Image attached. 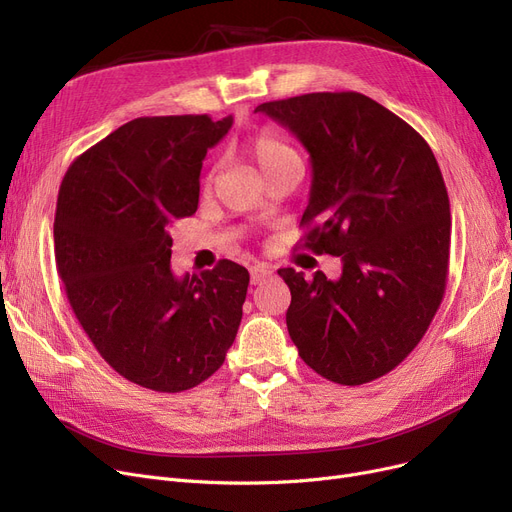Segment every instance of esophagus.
Returning <instances> with one entry per match:
<instances>
[{
    "mask_svg": "<svg viewBox=\"0 0 512 512\" xmlns=\"http://www.w3.org/2000/svg\"><path fill=\"white\" fill-rule=\"evenodd\" d=\"M268 276H272V268L263 266V263H257V266L251 268V285H261Z\"/></svg>",
    "mask_w": 512,
    "mask_h": 512,
    "instance_id": "34e87169",
    "label": "esophagus"
}]
</instances>
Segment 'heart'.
<instances>
[{
    "label": "heart",
    "mask_w": 512,
    "mask_h": 512,
    "mask_svg": "<svg viewBox=\"0 0 512 512\" xmlns=\"http://www.w3.org/2000/svg\"><path fill=\"white\" fill-rule=\"evenodd\" d=\"M249 151H251V156L255 158V162L259 164V168L263 170V173H268V170L274 164L295 156V151L285 141H282L280 137H276L274 132H268V130L259 132V135H255L251 139Z\"/></svg>",
    "instance_id": "b5f03b06"
}]
</instances>
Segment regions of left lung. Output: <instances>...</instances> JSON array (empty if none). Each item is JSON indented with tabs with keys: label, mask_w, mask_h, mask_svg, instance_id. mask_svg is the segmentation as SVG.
Segmentation results:
<instances>
[{
	"label": "left lung",
	"mask_w": 512,
	"mask_h": 512,
	"mask_svg": "<svg viewBox=\"0 0 512 512\" xmlns=\"http://www.w3.org/2000/svg\"><path fill=\"white\" fill-rule=\"evenodd\" d=\"M255 111L308 149L304 244L344 263L337 280L278 270L291 289L289 335L329 382H373L420 344L445 295L451 215L437 158L361 92H310Z\"/></svg>",
	"instance_id": "1"
}]
</instances>
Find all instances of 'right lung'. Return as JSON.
<instances>
[{"mask_svg": "<svg viewBox=\"0 0 512 512\" xmlns=\"http://www.w3.org/2000/svg\"><path fill=\"white\" fill-rule=\"evenodd\" d=\"M232 116L130 120L73 160L54 215L56 270L105 363L128 382L183 392L234 344L249 272L221 259L200 276L170 270L173 225L198 208L206 151Z\"/></svg>", "mask_w": 512, "mask_h": 512, "instance_id": "add662e5", "label": "right lung"}]
</instances>
